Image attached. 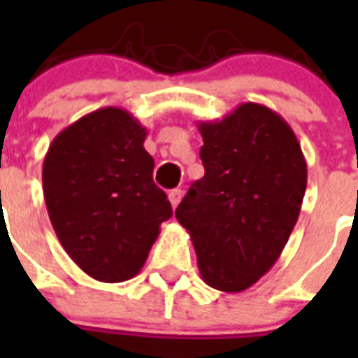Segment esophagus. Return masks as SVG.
I'll return each mask as SVG.
<instances>
[{"label":"esophagus","mask_w":358,"mask_h":358,"mask_svg":"<svg viewBox=\"0 0 358 358\" xmlns=\"http://www.w3.org/2000/svg\"><path fill=\"white\" fill-rule=\"evenodd\" d=\"M182 189H173L171 193H169V201H171V206L176 208L180 204V201H182Z\"/></svg>","instance_id":"1"}]
</instances>
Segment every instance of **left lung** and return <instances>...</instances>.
Segmentation results:
<instances>
[{"mask_svg": "<svg viewBox=\"0 0 358 358\" xmlns=\"http://www.w3.org/2000/svg\"><path fill=\"white\" fill-rule=\"evenodd\" d=\"M204 176L176 208L208 286L238 294L264 277L288 243L306 189V162L289 124L245 102L199 122Z\"/></svg>", "mask_w": 358, "mask_h": 358, "instance_id": "left-lung-1", "label": "left lung"}]
</instances>
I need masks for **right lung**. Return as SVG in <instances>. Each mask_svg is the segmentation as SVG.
Listing matches in <instances>:
<instances>
[{"mask_svg":"<svg viewBox=\"0 0 358 358\" xmlns=\"http://www.w3.org/2000/svg\"><path fill=\"white\" fill-rule=\"evenodd\" d=\"M146 128L120 108L81 117L52 141L42 167L48 215L63 249L100 282L145 266L171 202L152 180Z\"/></svg>","mask_w":358,"mask_h":358,"instance_id":"add662e5","label":"right lung"}]
</instances>
